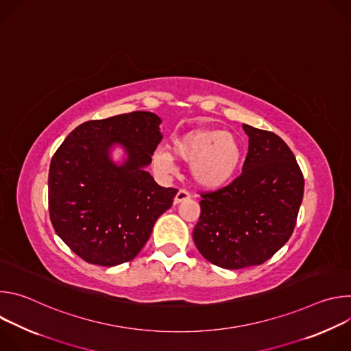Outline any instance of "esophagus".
Instances as JSON below:
<instances>
[{"instance_id": "1", "label": "esophagus", "mask_w": 351, "mask_h": 351, "mask_svg": "<svg viewBox=\"0 0 351 351\" xmlns=\"http://www.w3.org/2000/svg\"><path fill=\"white\" fill-rule=\"evenodd\" d=\"M190 198V194L186 191V190H179L175 195V204H179V203H183L186 202V199Z\"/></svg>"}]
</instances>
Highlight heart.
Listing matches in <instances>:
<instances>
[{
    "mask_svg": "<svg viewBox=\"0 0 351 351\" xmlns=\"http://www.w3.org/2000/svg\"><path fill=\"white\" fill-rule=\"evenodd\" d=\"M172 154L157 148L153 165L162 175L175 172V157L190 162L193 182L206 190H219L236 176L241 161L243 147L239 138L219 129H194L173 137Z\"/></svg>",
    "mask_w": 351,
    "mask_h": 351,
    "instance_id": "b5f03b06",
    "label": "heart"
}]
</instances>
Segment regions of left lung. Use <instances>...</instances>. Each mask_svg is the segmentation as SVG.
Wrapping results in <instances>:
<instances>
[{
    "label": "left lung",
    "mask_w": 351,
    "mask_h": 351,
    "mask_svg": "<svg viewBox=\"0 0 351 351\" xmlns=\"http://www.w3.org/2000/svg\"><path fill=\"white\" fill-rule=\"evenodd\" d=\"M248 153L241 175L203 194L193 240L202 256L226 269L261 265L290 239L303 202L304 178L275 133L243 125Z\"/></svg>",
    "instance_id": "obj_1"
}]
</instances>
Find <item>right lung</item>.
Wrapping results in <instances>:
<instances>
[{
    "instance_id": "add662e5",
    "label": "right lung",
    "mask_w": 351,
    "mask_h": 351,
    "mask_svg": "<svg viewBox=\"0 0 351 351\" xmlns=\"http://www.w3.org/2000/svg\"><path fill=\"white\" fill-rule=\"evenodd\" d=\"M161 118L134 111L88 121L56 152L48 173V210L57 234L84 261L115 267L133 260L176 189L147 172L162 140ZM115 147L124 156L112 158Z\"/></svg>"
}]
</instances>
